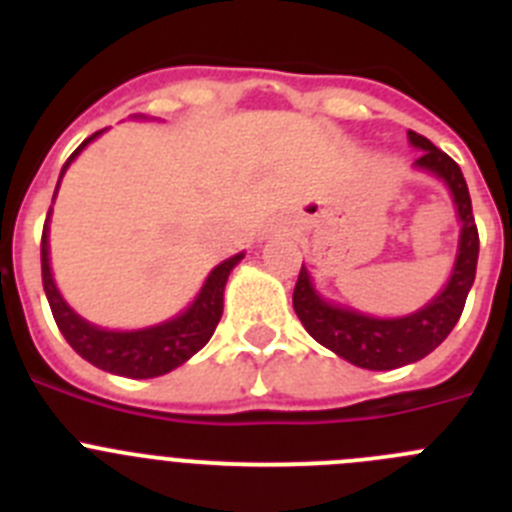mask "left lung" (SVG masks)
Listing matches in <instances>:
<instances>
[{"mask_svg": "<svg viewBox=\"0 0 512 512\" xmlns=\"http://www.w3.org/2000/svg\"><path fill=\"white\" fill-rule=\"evenodd\" d=\"M408 138L415 148H420L415 166L431 171L451 189L461 220L459 253H456L449 284L443 287L441 295L405 318H369V315H361L348 307L325 302L312 287L305 264H302L295 295H292L297 318L315 341L323 343L341 359L351 361L361 369H374V372L413 364L431 354L436 346H441L443 338L449 336L454 325L459 323L464 302L474 284V274H477L479 233L472 215L467 182H464L459 164L423 135L410 130Z\"/></svg>", "mask_w": 512, "mask_h": 512, "instance_id": "1", "label": "left lung"}]
</instances>
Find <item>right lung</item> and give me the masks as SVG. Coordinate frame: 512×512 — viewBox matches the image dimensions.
<instances>
[{
	"label": "right lung",
	"instance_id": "right-lung-1",
	"mask_svg": "<svg viewBox=\"0 0 512 512\" xmlns=\"http://www.w3.org/2000/svg\"><path fill=\"white\" fill-rule=\"evenodd\" d=\"M99 133L102 130L89 135L71 153L69 161L63 164L61 176L63 171L69 169L71 161L79 156L81 148L92 143ZM48 220H51V212L45 217L43 241H40L43 289L58 330H61L63 338L69 341V346L74 348L81 359H87L89 364H94L97 369H104V372L120 374V377L151 379L161 377V374H169L171 369L182 366L184 361L192 359L210 341L217 323H220V315H223L225 282H228V274L233 271V266L243 259V253H235L233 259L215 266L210 271V277H207L202 292L197 295V300L182 315H176L174 320H166V323L151 325V328L143 330H104L87 323L84 318H79L56 289V282H53L51 274V259H48Z\"/></svg>",
	"mask_w": 512,
	"mask_h": 512
}]
</instances>
